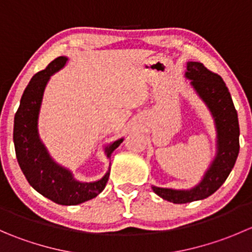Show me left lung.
I'll list each match as a JSON object with an SVG mask.
<instances>
[{
    "label": "left lung",
    "instance_id": "1",
    "mask_svg": "<svg viewBox=\"0 0 252 252\" xmlns=\"http://www.w3.org/2000/svg\"><path fill=\"white\" fill-rule=\"evenodd\" d=\"M185 75L191 79V85L215 117L218 151L202 182L194 189L172 190L152 187V190L158 196L173 204H188L202 200L217 191L232 172L240 147L238 113L223 79L200 62L188 63Z\"/></svg>",
    "mask_w": 252,
    "mask_h": 252
}]
</instances>
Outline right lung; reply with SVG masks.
Instances as JSON below:
<instances>
[{
  "mask_svg": "<svg viewBox=\"0 0 252 252\" xmlns=\"http://www.w3.org/2000/svg\"><path fill=\"white\" fill-rule=\"evenodd\" d=\"M67 62L65 57H57L44 70L37 72L23 93L14 116L13 141L20 169L29 184L58 205H78L97 196L108 182L110 173L94 183H80L72 173L51 159L37 134V117L42 95L48 79ZM123 139L112 142L106 149L107 157L121 145Z\"/></svg>",
  "mask_w": 252,
  "mask_h": 252,
  "instance_id": "add662e5",
  "label": "right lung"
}]
</instances>
